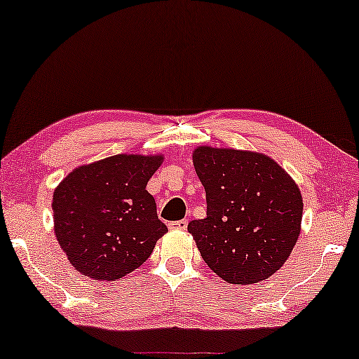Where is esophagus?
Here are the masks:
<instances>
[{
	"mask_svg": "<svg viewBox=\"0 0 359 359\" xmlns=\"http://www.w3.org/2000/svg\"><path fill=\"white\" fill-rule=\"evenodd\" d=\"M168 226L171 227V229H186V227H188V219H181V221L170 222Z\"/></svg>",
	"mask_w": 359,
	"mask_h": 359,
	"instance_id": "34e87169",
	"label": "esophagus"
}]
</instances>
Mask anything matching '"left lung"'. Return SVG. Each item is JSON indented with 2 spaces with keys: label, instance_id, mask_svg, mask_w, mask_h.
<instances>
[{
  "label": "left lung",
  "instance_id": "left-lung-1",
  "mask_svg": "<svg viewBox=\"0 0 359 359\" xmlns=\"http://www.w3.org/2000/svg\"><path fill=\"white\" fill-rule=\"evenodd\" d=\"M196 175L206 189L204 219L188 224L204 262L229 283L265 280L285 264L300 234L299 186L272 158L198 147Z\"/></svg>",
  "mask_w": 359,
  "mask_h": 359
}]
</instances>
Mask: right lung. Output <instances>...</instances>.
I'll return each mask as SVG.
<instances>
[{"label": "right lung", "mask_w": 359, "mask_h": 359, "mask_svg": "<svg viewBox=\"0 0 359 359\" xmlns=\"http://www.w3.org/2000/svg\"><path fill=\"white\" fill-rule=\"evenodd\" d=\"M163 155H115L79 166L53 196L54 231L77 272L117 280L150 257L168 227L147 183Z\"/></svg>", "instance_id": "obj_1"}]
</instances>
